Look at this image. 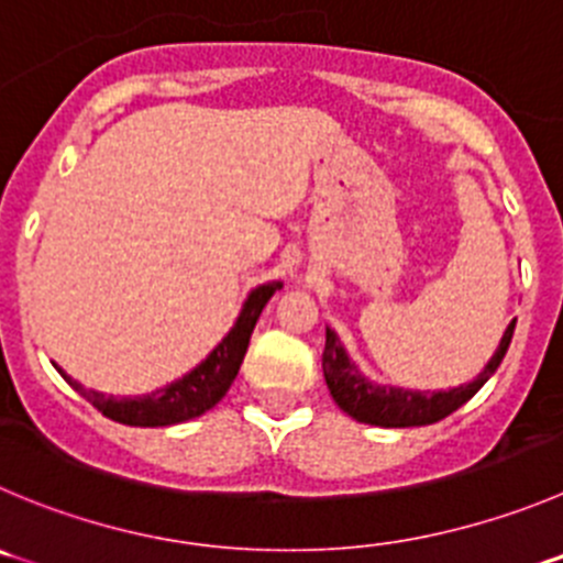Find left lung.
I'll use <instances>...</instances> for the list:
<instances>
[{"mask_svg":"<svg viewBox=\"0 0 563 563\" xmlns=\"http://www.w3.org/2000/svg\"><path fill=\"white\" fill-rule=\"evenodd\" d=\"M511 320L503 334L500 345H497L495 356L489 358V365L478 373V378L464 387L448 389V393H411V389H393V387H376L373 382L358 376L356 367L351 365L347 353L342 351L340 336L331 329H325V347H323V376L329 384L331 398L336 400L345 415L353 420L367 422V426H382V428H411V426H431L439 422L442 417L453 415L459 406L467 404L486 382L492 373L500 367L503 356L508 351V342L514 336Z\"/></svg>","mask_w":563,"mask_h":563,"instance_id":"obj_1","label":"left lung"}]
</instances>
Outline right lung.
<instances>
[{"instance_id":"1","label":"right lung","mask_w":563,"mask_h":563,"mask_svg":"<svg viewBox=\"0 0 563 563\" xmlns=\"http://www.w3.org/2000/svg\"><path fill=\"white\" fill-rule=\"evenodd\" d=\"M276 290H282L278 282L256 287L249 296V301H245L234 329L223 336L221 345H218L196 371H190L185 378L168 384V387L157 389V393L143 395V398H112V395L82 389V384L68 378L60 367H57V371H60V376L66 378L77 393H82L101 415L110 417V420L115 422H124V426L157 428L192 420V417H201L207 409H212V406L227 395V389L232 387L234 376H238L240 365H243L245 351H249L251 331H254L262 309H265V303L271 301V296Z\"/></svg>"}]
</instances>
